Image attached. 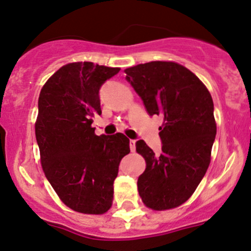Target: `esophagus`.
Wrapping results in <instances>:
<instances>
[{
    "mask_svg": "<svg viewBox=\"0 0 251 251\" xmlns=\"http://www.w3.org/2000/svg\"><path fill=\"white\" fill-rule=\"evenodd\" d=\"M129 146H130V150L132 152L136 150V140H130L129 141Z\"/></svg>",
    "mask_w": 251,
    "mask_h": 251,
    "instance_id": "obj_1",
    "label": "esophagus"
}]
</instances>
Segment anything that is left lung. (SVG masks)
<instances>
[{
    "label": "left lung",
    "instance_id": "8db88e82",
    "mask_svg": "<svg viewBox=\"0 0 251 251\" xmlns=\"http://www.w3.org/2000/svg\"><path fill=\"white\" fill-rule=\"evenodd\" d=\"M125 72L147 113L164 120L160 155L143 140L136 142L147 163L138 194L154 210L176 208L193 195L210 163L216 136L213 99L195 74L175 62L154 61Z\"/></svg>",
    "mask_w": 251,
    "mask_h": 251
}]
</instances>
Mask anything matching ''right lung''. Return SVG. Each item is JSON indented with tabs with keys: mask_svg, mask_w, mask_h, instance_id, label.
I'll return each mask as SVG.
<instances>
[{
	"mask_svg": "<svg viewBox=\"0 0 251 251\" xmlns=\"http://www.w3.org/2000/svg\"><path fill=\"white\" fill-rule=\"evenodd\" d=\"M120 70L93 62L66 64L38 97L35 134L43 172L62 202L78 213L110 209L120 162L130 152L126 135L97 136L91 126L102 114L100 89Z\"/></svg>",
	"mask_w": 251,
	"mask_h": 251,
	"instance_id": "right-lung-1",
	"label": "right lung"
}]
</instances>
